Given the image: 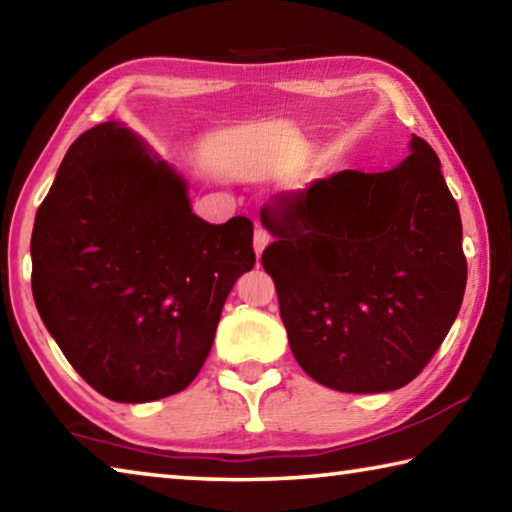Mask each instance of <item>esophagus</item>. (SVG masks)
<instances>
[{"mask_svg":"<svg viewBox=\"0 0 512 512\" xmlns=\"http://www.w3.org/2000/svg\"><path fill=\"white\" fill-rule=\"evenodd\" d=\"M253 246L257 257L262 255V250L268 246V232L264 228H255V237H253Z\"/></svg>","mask_w":512,"mask_h":512,"instance_id":"34e87169","label":"esophagus"}]
</instances>
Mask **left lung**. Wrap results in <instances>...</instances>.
<instances>
[{
	"mask_svg": "<svg viewBox=\"0 0 512 512\" xmlns=\"http://www.w3.org/2000/svg\"><path fill=\"white\" fill-rule=\"evenodd\" d=\"M262 223L275 237L264 271L311 379L384 393L420 375L467 282L461 214L422 137L391 171L345 169L277 196Z\"/></svg>",
	"mask_w": 512,
	"mask_h": 512,
	"instance_id": "8db88e82",
	"label": "left lung"
}]
</instances>
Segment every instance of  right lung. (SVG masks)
Returning a JSON list of instances; mask_svg holds the SVG:
<instances>
[{
    "label": "right lung",
    "mask_w": 512,
    "mask_h": 512,
    "mask_svg": "<svg viewBox=\"0 0 512 512\" xmlns=\"http://www.w3.org/2000/svg\"><path fill=\"white\" fill-rule=\"evenodd\" d=\"M31 289L72 368L112 402L192 384L223 302L255 266L253 221L214 225L117 121L69 146L31 235Z\"/></svg>",
    "instance_id": "1"
}]
</instances>
